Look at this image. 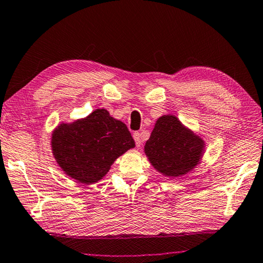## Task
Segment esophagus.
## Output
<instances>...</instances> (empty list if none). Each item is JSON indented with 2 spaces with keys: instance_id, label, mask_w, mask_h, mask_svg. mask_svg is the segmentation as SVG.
<instances>
[{
  "instance_id": "1",
  "label": "esophagus",
  "mask_w": 263,
  "mask_h": 263,
  "mask_svg": "<svg viewBox=\"0 0 263 263\" xmlns=\"http://www.w3.org/2000/svg\"><path fill=\"white\" fill-rule=\"evenodd\" d=\"M133 139L136 141V146L138 148H140L141 146V137H140V133L139 132H136L135 135H133Z\"/></svg>"
}]
</instances>
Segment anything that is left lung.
Wrapping results in <instances>:
<instances>
[{
	"instance_id": "obj_1",
	"label": "left lung",
	"mask_w": 263,
	"mask_h": 263,
	"mask_svg": "<svg viewBox=\"0 0 263 263\" xmlns=\"http://www.w3.org/2000/svg\"><path fill=\"white\" fill-rule=\"evenodd\" d=\"M144 149L155 171L176 179L201 163L205 141L184 126L176 116L163 115L155 122Z\"/></svg>"
}]
</instances>
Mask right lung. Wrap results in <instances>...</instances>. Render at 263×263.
Segmentation results:
<instances>
[{"label":"right lung","mask_w":263,"mask_h":263,"mask_svg":"<svg viewBox=\"0 0 263 263\" xmlns=\"http://www.w3.org/2000/svg\"><path fill=\"white\" fill-rule=\"evenodd\" d=\"M135 146L125 124L111 117L105 109H96L72 123H60L51 138L58 166L82 184L103 179L116 159Z\"/></svg>","instance_id":"right-lung-1"}]
</instances>
